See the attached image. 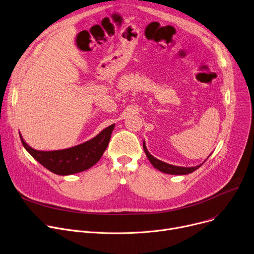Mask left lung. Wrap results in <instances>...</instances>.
<instances>
[{
	"label": "left lung",
	"mask_w": 254,
	"mask_h": 254,
	"mask_svg": "<svg viewBox=\"0 0 254 254\" xmlns=\"http://www.w3.org/2000/svg\"><path fill=\"white\" fill-rule=\"evenodd\" d=\"M143 150H144V153L147 157V159L150 160V162L152 163V165L158 169L159 171L163 172V173H167V174H172V175H185V174H189V173H191L192 171L197 170L202 164L209 158V156L207 157V159L202 163L200 164V165H197V166H192V167H182V166H175V165H171V164H168V163H165L163 162L161 160H158L157 158H155L154 156H152L150 154V152L147 151L146 148V145H145V141L143 140Z\"/></svg>",
	"instance_id": "8db88e82"
}]
</instances>
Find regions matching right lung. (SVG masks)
I'll list each match as a JSON object with an SVG mask.
<instances>
[{
  "instance_id": "obj_1",
  "label": "right lung",
  "mask_w": 254,
  "mask_h": 254,
  "mask_svg": "<svg viewBox=\"0 0 254 254\" xmlns=\"http://www.w3.org/2000/svg\"><path fill=\"white\" fill-rule=\"evenodd\" d=\"M115 124L101 130L83 143L58 151H38L29 146L19 133L25 150L41 165L58 175H71L91 168L107 150Z\"/></svg>"
}]
</instances>
